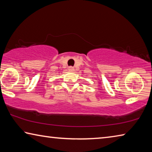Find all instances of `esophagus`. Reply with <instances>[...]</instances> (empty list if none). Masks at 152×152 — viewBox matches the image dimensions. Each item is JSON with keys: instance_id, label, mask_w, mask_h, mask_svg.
<instances>
[{"instance_id": "1", "label": "esophagus", "mask_w": 152, "mask_h": 152, "mask_svg": "<svg viewBox=\"0 0 152 152\" xmlns=\"http://www.w3.org/2000/svg\"><path fill=\"white\" fill-rule=\"evenodd\" d=\"M68 70L70 71V72H73V71L74 70V68H73L72 66H70V67H69V68H68Z\"/></svg>"}]
</instances>
